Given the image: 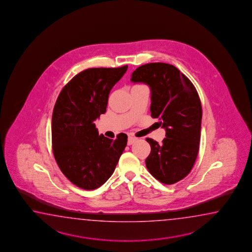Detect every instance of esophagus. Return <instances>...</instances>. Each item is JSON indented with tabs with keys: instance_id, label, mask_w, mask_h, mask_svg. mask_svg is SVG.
Listing matches in <instances>:
<instances>
[{
	"instance_id": "1",
	"label": "esophagus",
	"mask_w": 252,
	"mask_h": 252,
	"mask_svg": "<svg viewBox=\"0 0 252 252\" xmlns=\"http://www.w3.org/2000/svg\"><path fill=\"white\" fill-rule=\"evenodd\" d=\"M136 139H137V138H135V137H132V136H129L128 139V145L133 144L134 141H136Z\"/></svg>"
}]
</instances>
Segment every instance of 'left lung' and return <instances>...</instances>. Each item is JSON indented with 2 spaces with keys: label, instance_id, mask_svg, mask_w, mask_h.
I'll return each mask as SVG.
<instances>
[{
  "label": "left lung",
  "instance_id": "obj_1",
  "mask_svg": "<svg viewBox=\"0 0 252 252\" xmlns=\"http://www.w3.org/2000/svg\"><path fill=\"white\" fill-rule=\"evenodd\" d=\"M130 81L150 86L151 117L166 129L162 144L146 139L151 148L147 168L163 184L178 182L190 173L198 154L203 114L198 93L186 75L166 63L143 64Z\"/></svg>",
  "mask_w": 252,
  "mask_h": 252
}]
</instances>
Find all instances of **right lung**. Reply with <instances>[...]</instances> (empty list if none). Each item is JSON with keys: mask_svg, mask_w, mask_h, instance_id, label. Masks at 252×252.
I'll return each mask as SVG.
<instances>
[{"mask_svg": "<svg viewBox=\"0 0 252 252\" xmlns=\"http://www.w3.org/2000/svg\"><path fill=\"white\" fill-rule=\"evenodd\" d=\"M128 65L89 68L60 92L51 124L54 157L60 170L78 188L94 190L113 175L127 145V135H99L94 121L106 112L108 97Z\"/></svg>", "mask_w": 252, "mask_h": 252, "instance_id": "1", "label": "right lung"}]
</instances>
